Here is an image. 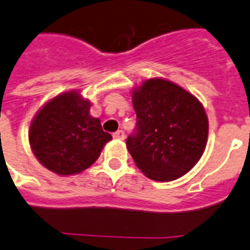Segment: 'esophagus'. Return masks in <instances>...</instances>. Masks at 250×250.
Segmentation results:
<instances>
[{
    "label": "esophagus",
    "mask_w": 250,
    "mask_h": 250,
    "mask_svg": "<svg viewBox=\"0 0 250 250\" xmlns=\"http://www.w3.org/2000/svg\"><path fill=\"white\" fill-rule=\"evenodd\" d=\"M113 137H114V139H118V140H123L125 139V132L122 131V129H118V131L113 133Z\"/></svg>",
    "instance_id": "34e87169"
}]
</instances>
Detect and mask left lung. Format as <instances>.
Segmentation results:
<instances>
[{
  "label": "left lung",
  "instance_id": "left-lung-1",
  "mask_svg": "<svg viewBox=\"0 0 250 250\" xmlns=\"http://www.w3.org/2000/svg\"><path fill=\"white\" fill-rule=\"evenodd\" d=\"M136 129L127 149L146 177L173 181L204 153L208 118L195 96L166 79H147L132 92Z\"/></svg>",
  "mask_w": 250,
  "mask_h": 250
}]
</instances>
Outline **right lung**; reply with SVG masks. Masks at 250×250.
<instances>
[{
    "mask_svg": "<svg viewBox=\"0 0 250 250\" xmlns=\"http://www.w3.org/2000/svg\"><path fill=\"white\" fill-rule=\"evenodd\" d=\"M90 101L76 91L54 97L30 123L29 143L42 166L60 176L81 173L100 157L111 135L90 115Z\"/></svg>",
    "mask_w": 250,
    "mask_h": 250,
    "instance_id": "obj_1",
    "label": "right lung"
}]
</instances>
